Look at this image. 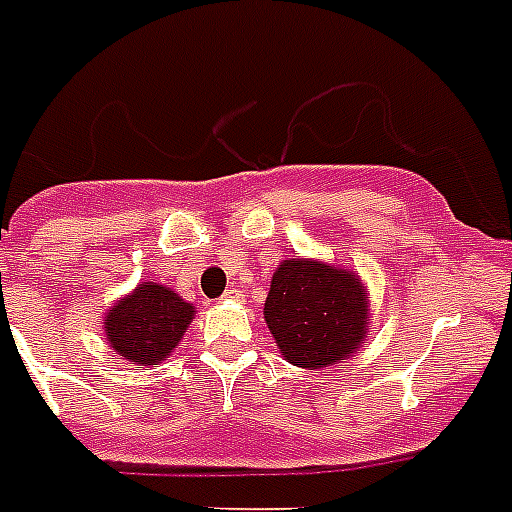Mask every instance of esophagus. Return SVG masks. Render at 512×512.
Instances as JSON below:
<instances>
[{
	"label": "esophagus",
	"instance_id": "esophagus-1",
	"mask_svg": "<svg viewBox=\"0 0 512 512\" xmlns=\"http://www.w3.org/2000/svg\"><path fill=\"white\" fill-rule=\"evenodd\" d=\"M225 300H243V292L238 290V287H230V290H225V295H222Z\"/></svg>",
	"mask_w": 512,
	"mask_h": 512
}]
</instances>
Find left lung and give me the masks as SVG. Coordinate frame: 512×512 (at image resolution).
<instances>
[{
  "label": "left lung",
  "mask_w": 512,
  "mask_h": 512,
  "mask_svg": "<svg viewBox=\"0 0 512 512\" xmlns=\"http://www.w3.org/2000/svg\"><path fill=\"white\" fill-rule=\"evenodd\" d=\"M368 292L352 272L321 261L279 264L264 303L266 326L279 352L298 368H326L349 360L365 342Z\"/></svg>",
  "instance_id": "1"
}]
</instances>
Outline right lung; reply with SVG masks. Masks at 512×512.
<instances>
[{
	"label": "right lung",
	"mask_w": 512,
	"mask_h": 512,
	"mask_svg": "<svg viewBox=\"0 0 512 512\" xmlns=\"http://www.w3.org/2000/svg\"><path fill=\"white\" fill-rule=\"evenodd\" d=\"M191 316L194 305L168 287L144 282L106 316L108 344L134 365H155L181 342Z\"/></svg>",
	"instance_id": "right-lung-1"
}]
</instances>
